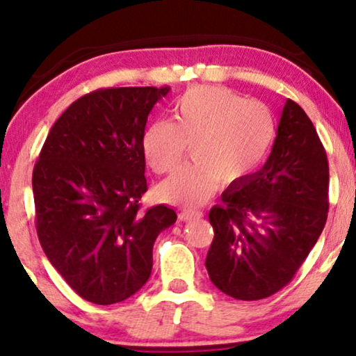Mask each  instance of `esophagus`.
Returning a JSON list of instances; mask_svg holds the SVG:
<instances>
[{"label":"esophagus","instance_id":"1","mask_svg":"<svg viewBox=\"0 0 356 356\" xmlns=\"http://www.w3.org/2000/svg\"><path fill=\"white\" fill-rule=\"evenodd\" d=\"M202 217L201 211H191V209H184V211L179 212V218L183 222H191V220H197V218Z\"/></svg>","mask_w":356,"mask_h":356}]
</instances>
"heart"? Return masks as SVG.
Instances as JSON below:
<instances>
[{
	"instance_id": "b5f03b06",
	"label": "heart",
	"mask_w": 356,
	"mask_h": 356,
	"mask_svg": "<svg viewBox=\"0 0 356 356\" xmlns=\"http://www.w3.org/2000/svg\"><path fill=\"white\" fill-rule=\"evenodd\" d=\"M275 118L261 102L246 100L225 87L197 86L173 105V121L155 120L143 134L149 167L167 173L181 162L191 144L193 162L159 186L163 201L199 206L222 186L240 183L269 152Z\"/></svg>"
}]
</instances>
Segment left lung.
Returning a JSON list of instances; mask_svg holds the SVG:
<instances>
[{
	"label": "left lung",
	"instance_id": "obj_1",
	"mask_svg": "<svg viewBox=\"0 0 356 356\" xmlns=\"http://www.w3.org/2000/svg\"><path fill=\"white\" fill-rule=\"evenodd\" d=\"M327 211V155L308 115L289 99L264 167L228 186L209 212L212 284L245 301L277 293L313 250Z\"/></svg>",
	"mask_w": 356,
	"mask_h": 356
}]
</instances>
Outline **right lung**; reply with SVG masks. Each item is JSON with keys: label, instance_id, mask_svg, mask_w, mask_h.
Instances as JSON below:
<instances>
[{"label": "right lung", "instance_id": "obj_1", "mask_svg": "<svg viewBox=\"0 0 356 356\" xmlns=\"http://www.w3.org/2000/svg\"><path fill=\"white\" fill-rule=\"evenodd\" d=\"M170 87H110L72 102L33 167L35 227L48 261L81 298L120 303L152 272L159 233L177 222L147 191L143 134Z\"/></svg>", "mask_w": 356, "mask_h": 356}]
</instances>
